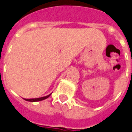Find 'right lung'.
Wrapping results in <instances>:
<instances>
[{
    "label": "right lung",
    "mask_w": 132,
    "mask_h": 132,
    "mask_svg": "<svg viewBox=\"0 0 132 132\" xmlns=\"http://www.w3.org/2000/svg\"><path fill=\"white\" fill-rule=\"evenodd\" d=\"M51 94H50L49 95H48V96H44V97H38V98H32V99H25V98H23V100H26V101L32 102L42 101V100H45V99H47V98H48L49 96H51Z\"/></svg>",
    "instance_id": "obj_1"
}]
</instances>
